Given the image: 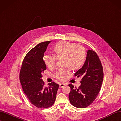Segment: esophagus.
I'll list each match as a JSON object with an SVG mask.
<instances>
[{
  "label": "esophagus",
  "instance_id": "obj_1",
  "mask_svg": "<svg viewBox=\"0 0 121 121\" xmlns=\"http://www.w3.org/2000/svg\"><path fill=\"white\" fill-rule=\"evenodd\" d=\"M66 84L65 83H60V88H63L65 86H66Z\"/></svg>",
  "mask_w": 121,
  "mask_h": 121
}]
</instances>
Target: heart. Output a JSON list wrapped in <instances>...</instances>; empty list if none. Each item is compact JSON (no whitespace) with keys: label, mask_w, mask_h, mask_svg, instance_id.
Segmentation results:
<instances>
[{"label":"heart","mask_w":121,"mask_h":121,"mask_svg":"<svg viewBox=\"0 0 121 121\" xmlns=\"http://www.w3.org/2000/svg\"><path fill=\"white\" fill-rule=\"evenodd\" d=\"M54 55L45 54L43 60L49 69L55 66L57 60H61L63 66L65 68L58 69L54 75L58 80L64 81L68 73L66 67L75 70L80 67L86 58V53L84 47L77 44L67 42H60L56 44L53 49Z\"/></svg>","instance_id":"1"}]
</instances>
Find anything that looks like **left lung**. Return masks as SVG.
<instances>
[{
	"instance_id": "1",
	"label": "left lung",
	"mask_w": 121,
	"mask_h": 121,
	"mask_svg": "<svg viewBox=\"0 0 121 121\" xmlns=\"http://www.w3.org/2000/svg\"><path fill=\"white\" fill-rule=\"evenodd\" d=\"M74 75L81 76V86L74 88L70 84L69 94L70 102L77 108H83L92 104L96 98L103 81V70L102 64L96 53L92 50L87 51L85 62Z\"/></svg>"
}]
</instances>
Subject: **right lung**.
Here are the masks:
<instances>
[{"label":"right lung","mask_w":121,"mask_h":121,"mask_svg":"<svg viewBox=\"0 0 121 121\" xmlns=\"http://www.w3.org/2000/svg\"><path fill=\"white\" fill-rule=\"evenodd\" d=\"M51 41L40 43L32 49L23 59L19 79L23 92L33 105L39 108L51 107L54 103L59 85L54 82L44 85L42 72L46 69L43 56Z\"/></svg>","instance_id":"add662e5"}]
</instances>
